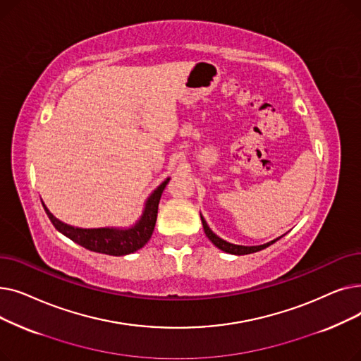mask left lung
I'll list each match as a JSON object with an SVG mask.
<instances>
[{
	"label": "left lung",
	"mask_w": 361,
	"mask_h": 361,
	"mask_svg": "<svg viewBox=\"0 0 361 361\" xmlns=\"http://www.w3.org/2000/svg\"><path fill=\"white\" fill-rule=\"evenodd\" d=\"M200 218H202V224H203V230H204V234H206V237L209 238L218 249H221L222 252H226V253H231V255H238V256H241V255H250V253H256V252H260V250H263V249H267V247H269L271 244H274L276 240H279V238H276V240H274V241H271V243H267V244H262V245H252V247H247V245H237V244H231V243H226L225 240H222V238H219L216 234H214L212 231H211V228L209 226H207V224H206V221L203 219V216L200 215Z\"/></svg>",
	"instance_id": "1"
}]
</instances>
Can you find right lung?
I'll use <instances>...</instances> for the list:
<instances>
[{"label": "right lung", "instance_id": "obj_1", "mask_svg": "<svg viewBox=\"0 0 361 361\" xmlns=\"http://www.w3.org/2000/svg\"><path fill=\"white\" fill-rule=\"evenodd\" d=\"M169 178L165 180L157 190L150 195V197L146 202L143 216L135 226H133V228H128V230L73 228V226L55 219L45 206L44 209L55 228L60 233H63L66 237H68L70 240H73L74 243L80 244L82 247L97 253H104L111 256H124L142 249L152 237V233H154L155 224H157L158 204L161 200V195L164 192V188L166 187Z\"/></svg>", "mask_w": 361, "mask_h": 361}]
</instances>
